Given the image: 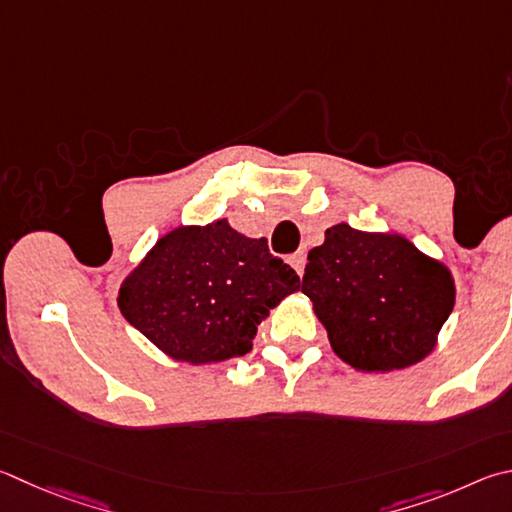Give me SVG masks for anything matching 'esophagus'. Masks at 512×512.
Segmentation results:
<instances>
[{
	"label": "esophagus",
	"mask_w": 512,
	"mask_h": 512,
	"mask_svg": "<svg viewBox=\"0 0 512 512\" xmlns=\"http://www.w3.org/2000/svg\"><path fill=\"white\" fill-rule=\"evenodd\" d=\"M288 264H291V266L295 268V273L302 277V273H304V264H306V255H304V250H297V253H293L291 257H288Z\"/></svg>",
	"instance_id": "obj_1"
}]
</instances>
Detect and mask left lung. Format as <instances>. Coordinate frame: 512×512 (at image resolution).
<instances>
[{
	"mask_svg": "<svg viewBox=\"0 0 512 512\" xmlns=\"http://www.w3.org/2000/svg\"><path fill=\"white\" fill-rule=\"evenodd\" d=\"M306 259L302 293L351 367L403 369L434 349L452 313L454 282L412 241L338 224Z\"/></svg>",
	"mask_w": 512,
	"mask_h": 512,
	"instance_id": "8db88e82",
	"label": "left lung"
}]
</instances>
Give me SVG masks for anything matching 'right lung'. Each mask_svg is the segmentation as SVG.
Here are the masks:
<instances>
[{
    "label": "right lung",
    "mask_w": 512,
    "mask_h": 512,
    "mask_svg": "<svg viewBox=\"0 0 512 512\" xmlns=\"http://www.w3.org/2000/svg\"><path fill=\"white\" fill-rule=\"evenodd\" d=\"M300 277L266 239L226 219L167 232L118 291L125 320L174 360L203 365L253 349L257 324Z\"/></svg>",
    "instance_id": "obj_1"
}]
</instances>
